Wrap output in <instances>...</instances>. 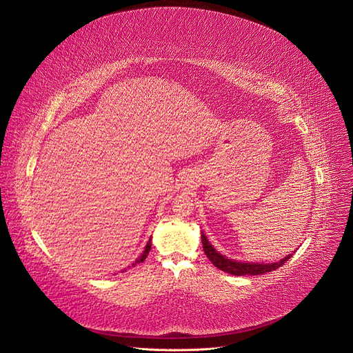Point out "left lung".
Returning a JSON list of instances; mask_svg holds the SVG:
<instances>
[{"mask_svg":"<svg viewBox=\"0 0 353 353\" xmlns=\"http://www.w3.org/2000/svg\"><path fill=\"white\" fill-rule=\"evenodd\" d=\"M201 243H203V250H205L206 256L209 257V261L220 270H223L226 273L234 274V276H245V274H252V276H257V274H263L266 272H272L276 270L277 268H281L282 265H285L289 259L292 257V254L283 257L282 261L274 262V263H243V262H236L233 259H228L226 256L220 254L208 240V237L203 234L201 232Z\"/></svg>","mask_w":353,"mask_h":353,"instance_id":"1","label":"left lung"}]
</instances>
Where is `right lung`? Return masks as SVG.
Returning a JSON list of instances; mask_svg holds the SVG:
<instances>
[{"mask_svg": "<svg viewBox=\"0 0 353 353\" xmlns=\"http://www.w3.org/2000/svg\"><path fill=\"white\" fill-rule=\"evenodd\" d=\"M150 249H152V240H148V243L145 245V249H144V252L141 253V256L137 259V261L133 263V266H134V265H137V263H141V262H144V261H145V257H147V254H148V252H150Z\"/></svg>", "mask_w": 353, "mask_h": 353, "instance_id": "add662e5", "label": "right lung"}]
</instances>
